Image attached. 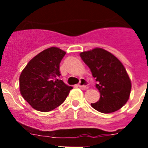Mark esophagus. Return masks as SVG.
Masks as SVG:
<instances>
[{"label": "esophagus", "instance_id": "34e87169", "mask_svg": "<svg viewBox=\"0 0 148 148\" xmlns=\"http://www.w3.org/2000/svg\"><path fill=\"white\" fill-rule=\"evenodd\" d=\"M88 82H87V80H86L85 78H81L80 79V82H79V83H78V87H82V88L83 89H87L88 88Z\"/></svg>", "mask_w": 148, "mask_h": 148}]
</instances>
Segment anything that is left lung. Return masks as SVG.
Segmentation results:
<instances>
[{"label":"left lung","mask_w":148,"mask_h":148,"mask_svg":"<svg viewBox=\"0 0 148 148\" xmlns=\"http://www.w3.org/2000/svg\"><path fill=\"white\" fill-rule=\"evenodd\" d=\"M80 56L91 70L100 92L99 100L91 106L103 113H113L122 108L131 90V82L122 63L101 48L82 52Z\"/></svg>","instance_id":"8db88e82"}]
</instances>
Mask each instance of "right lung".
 I'll use <instances>...</instances> for the list:
<instances>
[{"mask_svg":"<svg viewBox=\"0 0 148 148\" xmlns=\"http://www.w3.org/2000/svg\"><path fill=\"white\" fill-rule=\"evenodd\" d=\"M65 54L58 47L48 48L30 60L21 73V94L34 109L53 110L64 101L73 89L60 79V63Z\"/></svg>","mask_w":148,"mask_h":148,"instance_id":"1","label":"right lung"}]
</instances>
